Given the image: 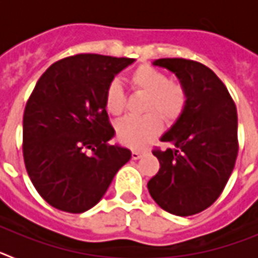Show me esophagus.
<instances>
[{
	"label": "esophagus",
	"instance_id": "esophagus-1",
	"mask_svg": "<svg viewBox=\"0 0 258 258\" xmlns=\"http://www.w3.org/2000/svg\"><path fill=\"white\" fill-rule=\"evenodd\" d=\"M141 156H142V152H140V151L132 152V159H133V160H138Z\"/></svg>",
	"mask_w": 258,
	"mask_h": 258
}]
</instances>
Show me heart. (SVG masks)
Masks as SVG:
<instances>
[{"instance_id": "obj_1", "label": "heart", "mask_w": 258, "mask_h": 258, "mask_svg": "<svg viewBox=\"0 0 258 258\" xmlns=\"http://www.w3.org/2000/svg\"><path fill=\"white\" fill-rule=\"evenodd\" d=\"M131 83L137 90L146 93V115L121 118L116 124V134L122 145L131 149H143L163 131V115L168 122H175L187 107V92L181 83L169 81L164 72L150 64H141L133 71ZM104 104L111 115L118 116L126 107V97L117 81L109 84L104 95ZM159 112L157 114L156 111Z\"/></svg>"}]
</instances>
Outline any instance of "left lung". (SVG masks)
Masks as SVG:
<instances>
[{
	"instance_id": "obj_1",
	"label": "left lung",
	"mask_w": 258,
	"mask_h": 258,
	"mask_svg": "<svg viewBox=\"0 0 258 258\" xmlns=\"http://www.w3.org/2000/svg\"><path fill=\"white\" fill-rule=\"evenodd\" d=\"M154 66L178 77L188 99L183 115L161 137L174 149L152 151L160 169L147 187L164 211L181 217L192 216L218 199L235 166L236 106L217 75L199 61L163 58Z\"/></svg>"
}]
</instances>
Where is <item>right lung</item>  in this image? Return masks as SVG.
<instances>
[{
	"mask_svg": "<svg viewBox=\"0 0 258 258\" xmlns=\"http://www.w3.org/2000/svg\"><path fill=\"white\" fill-rule=\"evenodd\" d=\"M134 60L77 54L55 61L38 79L23 116V157L35 188L54 208H93L132 157L108 143L115 131L104 95Z\"/></svg>",
	"mask_w": 258,
	"mask_h": 258,
	"instance_id": "1",
	"label": "right lung"
}]
</instances>
